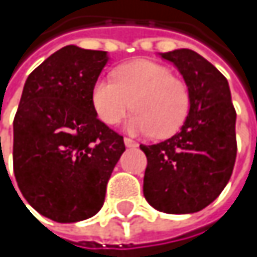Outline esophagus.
Instances as JSON below:
<instances>
[{
    "label": "esophagus",
    "mask_w": 257,
    "mask_h": 257,
    "mask_svg": "<svg viewBox=\"0 0 257 257\" xmlns=\"http://www.w3.org/2000/svg\"><path fill=\"white\" fill-rule=\"evenodd\" d=\"M123 143H125L126 147H137V146H138V144H137L134 140H131V138H123Z\"/></svg>",
    "instance_id": "esophagus-1"
}]
</instances>
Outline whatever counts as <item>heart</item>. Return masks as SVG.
Returning <instances> with one entry per match:
<instances>
[{"label":"heart","instance_id":"1","mask_svg":"<svg viewBox=\"0 0 257 257\" xmlns=\"http://www.w3.org/2000/svg\"><path fill=\"white\" fill-rule=\"evenodd\" d=\"M96 116L107 125L119 123L131 110L125 128L131 134H153L165 138L177 132L190 110L187 84L170 68L147 59L117 67L113 80L98 78L90 92Z\"/></svg>","mask_w":257,"mask_h":257}]
</instances>
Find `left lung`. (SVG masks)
I'll return each instance as SVG.
<instances>
[{
    "instance_id": "8db88e82",
    "label": "left lung",
    "mask_w": 257,
    "mask_h": 257,
    "mask_svg": "<svg viewBox=\"0 0 257 257\" xmlns=\"http://www.w3.org/2000/svg\"><path fill=\"white\" fill-rule=\"evenodd\" d=\"M183 76L190 93L187 119L171 138L140 149L147 156L143 192L168 214H190L210 205L231 179L236 158L231 90L225 76L190 49L161 53Z\"/></svg>"
}]
</instances>
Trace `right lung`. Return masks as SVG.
Returning a JSON list of instances; mask_svg holds the SVG:
<instances>
[{"instance_id":"1","label":"right lung","mask_w":257,"mask_h":257,"mask_svg":"<svg viewBox=\"0 0 257 257\" xmlns=\"http://www.w3.org/2000/svg\"><path fill=\"white\" fill-rule=\"evenodd\" d=\"M107 52L65 46L26 78L13 122V170L28 204L73 223L95 216L125 152L123 137L102 123L90 99Z\"/></svg>"}]
</instances>
